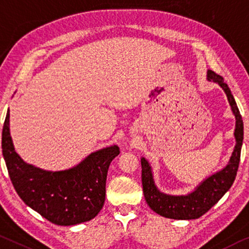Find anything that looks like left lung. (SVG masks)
I'll return each instance as SVG.
<instances>
[{"label":"left lung","instance_id":"obj_1","mask_svg":"<svg viewBox=\"0 0 249 249\" xmlns=\"http://www.w3.org/2000/svg\"><path fill=\"white\" fill-rule=\"evenodd\" d=\"M207 78L209 81L217 82L223 88L227 95L229 105L231 107V111L236 118L234 133L236 146L234 152H232L228 164L223 170L210 176L202 181L195 191L185 195V196H171V195L160 193L155 185L150 164L146 159L141 158V168H142L141 180H142L144 199L149 207L162 217L180 220L197 219L219 201L220 198L231 188L236 178L244 139V124L242 116H240L238 107L236 105L231 89L228 88L227 83L224 82L223 76L216 74L212 70H208Z\"/></svg>","mask_w":249,"mask_h":249}]
</instances>
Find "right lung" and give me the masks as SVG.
<instances>
[{"label": "right lung", "mask_w": 249, "mask_h": 249, "mask_svg": "<svg viewBox=\"0 0 249 249\" xmlns=\"http://www.w3.org/2000/svg\"><path fill=\"white\" fill-rule=\"evenodd\" d=\"M2 152L7 171L21 199L42 217L59 226L89 221L98 215L106 199L110 163L119 147L103 148L71 169L47 171L23 161L10 136V111L2 131Z\"/></svg>", "instance_id": "add662e5"}]
</instances>
